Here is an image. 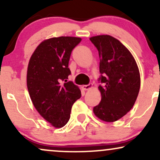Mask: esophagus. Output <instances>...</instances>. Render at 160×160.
Returning <instances> with one entry per match:
<instances>
[{
  "label": "esophagus",
  "mask_w": 160,
  "mask_h": 160,
  "mask_svg": "<svg viewBox=\"0 0 160 160\" xmlns=\"http://www.w3.org/2000/svg\"><path fill=\"white\" fill-rule=\"evenodd\" d=\"M92 88V83H89L88 84V85H83L82 86V89H83V90H89V89H91Z\"/></svg>",
  "instance_id": "1"
}]
</instances>
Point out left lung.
Segmentation results:
<instances>
[{
    "instance_id": "8db88e82",
    "label": "left lung",
    "mask_w": 160,
    "mask_h": 160,
    "mask_svg": "<svg viewBox=\"0 0 160 160\" xmlns=\"http://www.w3.org/2000/svg\"><path fill=\"white\" fill-rule=\"evenodd\" d=\"M98 51L99 70L102 74L98 86L101 102L93 113L104 122L120 120L133 107L141 86L140 73L135 59L122 43L110 35L89 38Z\"/></svg>"
}]
</instances>
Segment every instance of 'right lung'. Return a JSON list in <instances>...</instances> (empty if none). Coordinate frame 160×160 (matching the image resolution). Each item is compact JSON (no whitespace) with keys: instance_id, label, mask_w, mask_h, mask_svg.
I'll return each mask as SVG.
<instances>
[{"instance_id":"add662e5","label":"right lung","mask_w":160,"mask_h":160,"mask_svg":"<svg viewBox=\"0 0 160 160\" xmlns=\"http://www.w3.org/2000/svg\"><path fill=\"white\" fill-rule=\"evenodd\" d=\"M80 38L58 37L42 41L29 60L27 87L34 108L53 127L62 128L68 122L71 108L81 97L74 82L68 81V62Z\"/></svg>"}]
</instances>
